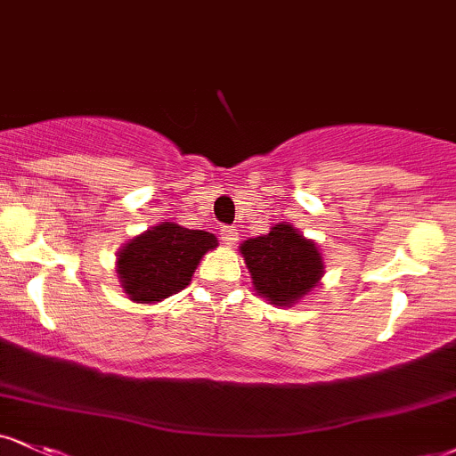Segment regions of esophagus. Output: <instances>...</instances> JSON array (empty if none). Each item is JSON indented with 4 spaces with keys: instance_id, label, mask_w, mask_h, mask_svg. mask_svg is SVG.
I'll return each instance as SVG.
<instances>
[{
    "instance_id": "34e87169",
    "label": "esophagus",
    "mask_w": 456,
    "mask_h": 456,
    "mask_svg": "<svg viewBox=\"0 0 456 456\" xmlns=\"http://www.w3.org/2000/svg\"><path fill=\"white\" fill-rule=\"evenodd\" d=\"M221 238L227 246H233L235 242H238L240 233H238V229H235V227H223L221 229Z\"/></svg>"
}]
</instances>
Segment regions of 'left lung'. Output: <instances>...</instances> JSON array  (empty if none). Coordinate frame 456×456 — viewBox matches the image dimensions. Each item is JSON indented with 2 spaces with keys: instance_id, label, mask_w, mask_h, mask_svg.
Returning a JSON list of instances; mask_svg holds the SVG:
<instances>
[{
  "instance_id": "left-lung-1",
  "label": "left lung",
  "mask_w": 456,
  "mask_h": 456,
  "mask_svg": "<svg viewBox=\"0 0 456 456\" xmlns=\"http://www.w3.org/2000/svg\"><path fill=\"white\" fill-rule=\"evenodd\" d=\"M240 255L256 295L281 308H293L325 276L321 248L289 223H278L259 238L244 240Z\"/></svg>"
}]
</instances>
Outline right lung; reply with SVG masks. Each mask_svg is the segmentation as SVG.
I'll list each match as a JSON object with an SVG mask.
<instances>
[{
  "mask_svg": "<svg viewBox=\"0 0 456 456\" xmlns=\"http://www.w3.org/2000/svg\"><path fill=\"white\" fill-rule=\"evenodd\" d=\"M216 246L210 232L159 223L120 246L118 282L134 304H157L189 287L201 256Z\"/></svg>",
  "mask_w": 456,
  "mask_h": 456,
  "instance_id": "obj_1",
  "label": "right lung"
}]
</instances>
